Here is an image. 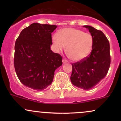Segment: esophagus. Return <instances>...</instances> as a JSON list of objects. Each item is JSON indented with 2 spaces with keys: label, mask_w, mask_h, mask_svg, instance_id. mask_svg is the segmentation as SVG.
<instances>
[{
  "label": "esophagus",
  "mask_w": 121,
  "mask_h": 121,
  "mask_svg": "<svg viewBox=\"0 0 121 121\" xmlns=\"http://www.w3.org/2000/svg\"><path fill=\"white\" fill-rule=\"evenodd\" d=\"M67 62H68L67 60H66L65 59L62 60V63H63V64H66V63H67Z\"/></svg>",
  "instance_id": "obj_1"
}]
</instances>
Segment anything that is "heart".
Instances as JSON below:
<instances>
[{
  "mask_svg": "<svg viewBox=\"0 0 121 121\" xmlns=\"http://www.w3.org/2000/svg\"><path fill=\"white\" fill-rule=\"evenodd\" d=\"M52 42L57 52L62 51L66 46V52L69 59L79 61L87 57L94 45L93 36L78 29L67 28L52 36Z\"/></svg>",
  "mask_w": 121,
  "mask_h": 121,
  "instance_id": "obj_1",
  "label": "heart"
}]
</instances>
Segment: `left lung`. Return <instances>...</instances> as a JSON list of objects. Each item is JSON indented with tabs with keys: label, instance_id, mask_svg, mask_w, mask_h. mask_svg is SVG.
<instances>
[{
	"label": "left lung",
	"instance_id": "1",
	"mask_svg": "<svg viewBox=\"0 0 121 121\" xmlns=\"http://www.w3.org/2000/svg\"><path fill=\"white\" fill-rule=\"evenodd\" d=\"M93 36L94 45L89 55L82 60L72 64L70 80L72 84L88 91L95 86L104 78L110 65V44L101 30L89 26H84Z\"/></svg>",
	"mask_w": 121,
	"mask_h": 121
}]
</instances>
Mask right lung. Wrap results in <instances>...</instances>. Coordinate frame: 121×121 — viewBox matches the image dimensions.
I'll use <instances>...</instances> for the list:
<instances>
[{"instance_id": "obj_1", "label": "right lung", "mask_w": 121, "mask_h": 121, "mask_svg": "<svg viewBox=\"0 0 121 121\" xmlns=\"http://www.w3.org/2000/svg\"><path fill=\"white\" fill-rule=\"evenodd\" d=\"M55 25L35 23L22 30L15 45L14 66L18 78L26 86L41 91L52 84L62 57L52 52L51 34Z\"/></svg>"}]
</instances>
